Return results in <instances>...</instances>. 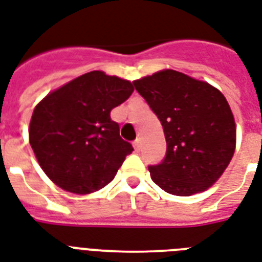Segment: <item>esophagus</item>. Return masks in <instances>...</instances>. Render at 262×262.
I'll return each mask as SVG.
<instances>
[{
  "label": "esophagus",
  "mask_w": 262,
  "mask_h": 262,
  "mask_svg": "<svg viewBox=\"0 0 262 262\" xmlns=\"http://www.w3.org/2000/svg\"><path fill=\"white\" fill-rule=\"evenodd\" d=\"M133 147H135V149L139 151V149L141 148V139H136L135 143H133Z\"/></svg>",
  "instance_id": "esophagus-1"
}]
</instances>
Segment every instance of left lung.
<instances>
[{
    "label": "left lung",
    "mask_w": 262,
    "mask_h": 262,
    "mask_svg": "<svg viewBox=\"0 0 262 262\" xmlns=\"http://www.w3.org/2000/svg\"><path fill=\"white\" fill-rule=\"evenodd\" d=\"M133 85L159 118L166 139L165 159L148 167L154 183L177 196L210 188L236 147L235 118L224 95L174 70H161Z\"/></svg>",
    "instance_id": "left-lung-1"
}]
</instances>
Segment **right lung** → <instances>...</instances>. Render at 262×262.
<instances>
[{
  "label": "right lung",
  "instance_id": "add662e5",
  "mask_svg": "<svg viewBox=\"0 0 262 262\" xmlns=\"http://www.w3.org/2000/svg\"><path fill=\"white\" fill-rule=\"evenodd\" d=\"M133 91L127 79L91 71L35 105L29 140L51 181L78 195L96 192L113 181L133 147L121 139L110 113Z\"/></svg>",
  "mask_w": 262,
  "mask_h": 262
}]
</instances>
